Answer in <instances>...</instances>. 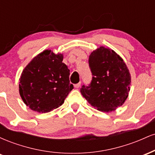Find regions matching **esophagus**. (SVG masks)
I'll return each instance as SVG.
<instances>
[{"label": "esophagus", "instance_id": "34e87169", "mask_svg": "<svg viewBox=\"0 0 155 155\" xmlns=\"http://www.w3.org/2000/svg\"><path fill=\"white\" fill-rule=\"evenodd\" d=\"M80 85H81V81H79V83L76 84H74V87L75 88H79L80 87Z\"/></svg>", "mask_w": 155, "mask_h": 155}]
</instances>
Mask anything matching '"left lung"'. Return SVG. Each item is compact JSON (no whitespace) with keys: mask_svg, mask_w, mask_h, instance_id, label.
I'll list each match as a JSON object with an SVG mask.
<instances>
[{"mask_svg":"<svg viewBox=\"0 0 155 155\" xmlns=\"http://www.w3.org/2000/svg\"><path fill=\"white\" fill-rule=\"evenodd\" d=\"M92 79L88 86L80 89L91 106L103 112L114 111L127 98L131 77L127 65L119 54L101 47L89 57Z\"/></svg>","mask_w":155,"mask_h":155,"instance_id":"left-lung-1","label":"left lung"}]
</instances>
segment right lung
I'll list each match as a JSON object with an SVG mask.
<instances>
[{
	"mask_svg": "<svg viewBox=\"0 0 155 155\" xmlns=\"http://www.w3.org/2000/svg\"><path fill=\"white\" fill-rule=\"evenodd\" d=\"M63 55L44 50L25 68L19 79V91L31 110L47 113L60 107L74 89L70 71L63 63Z\"/></svg>",
	"mask_w": 155,
	"mask_h": 155,
	"instance_id": "add662e5",
	"label": "right lung"
}]
</instances>
